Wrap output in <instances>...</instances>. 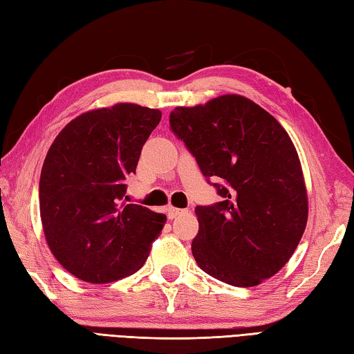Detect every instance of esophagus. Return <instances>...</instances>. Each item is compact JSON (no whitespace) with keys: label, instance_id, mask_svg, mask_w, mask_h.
Masks as SVG:
<instances>
[{"label":"esophagus","instance_id":"1","mask_svg":"<svg viewBox=\"0 0 354 354\" xmlns=\"http://www.w3.org/2000/svg\"><path fill=\"white\" fill-rule=\"evenodd\" d=\"M185 209H181V208H175V207H169L167 208V216H169V219H175L176 216H179L181 213H184Z\"/></svg>","mask_w":354,"mask_h":354}]
</instances>
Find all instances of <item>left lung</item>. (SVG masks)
Segmentation results:
<instances>
[{
    "instance_id": "left-lung-1",
    "label": "left lung",
    "mask_w": 354,
    "mask_h": 354,
    "mask_svg": "<svg viewBox=\"0 0 354 354\" xmlns=\"http://www.w3.org/2000/svg\"><path fill=\"white\" fill-rule=\"evenodd\" d=\"M170 127L202 175L222 181L213 185L223 201L194 209L198 266L237 288L275 275L295 252L309 216L301 162L288 132L239 94L178 106Z\"/></svg>"
}]
</instances>
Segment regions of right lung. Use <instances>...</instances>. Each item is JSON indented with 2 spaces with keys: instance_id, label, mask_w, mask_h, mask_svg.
Here are the masks:
<instances>
[{
  "instance_id": "obj_1",
  "label": "right lung",
  "mask_w": 354,
  "mask_h": 354,
  "mask_svg": "<svg viewBox=\"0 0 354 354\" xmlns=\"http://www.w3.org/2000/svg\"><path fill=\"white\" fill-rule=\"evenodd\" d=\"M161 111L117 103L80 114L59 132L41 170L39 208L56 260L86 283L124 278L145 265L165 214L126 204V178Z\"/></svg>"
}]
</instances>
